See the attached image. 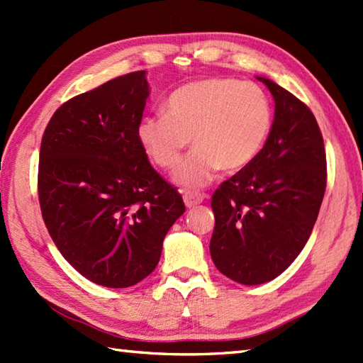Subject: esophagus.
I'll use <instances>...</instances> for the list:
<instances>
[{
    "mask_svg": "<svg viewBox=\"0 0 363 363\" xmlns=\"http://www.w3.org/2000/svg\"><path fill=\"white\" fill-rule=\"evenodd\" d=\"M204 195L199 194V191H186L184 194V203H186L187 207H195L199 203H203Z\"/></svg>",
    "mask_w": 363,
    "mask_h": 363,
    "instance_id": "34e87169",
    "label": "esophagus"
}]
</instances>
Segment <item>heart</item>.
<instances>
[{
    "mask_svg": "<svg viewBox=\"0 0 363 363\" xmlns=\"http://www.w3.org/2000/svg\"><path fill=\"white\" fill-rule=\"evenodd\" d=\"M273 125L267 91L254 82L207 78L184 84L165 99L164 113L145 117L137 138L150 159L172 169L189 142L195 146L176 169L187 189L209 184L217 169L237 172L257 157Z\"/></svg>",
    "mask_w": 363,
    "mask_h": 363,
    "instance_id": "b5f03b06",
    "label": "heart"
}]
</instances>
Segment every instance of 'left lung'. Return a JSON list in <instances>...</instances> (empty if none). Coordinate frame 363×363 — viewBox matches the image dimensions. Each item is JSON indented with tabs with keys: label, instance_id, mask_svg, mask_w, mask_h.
<instances>
[{
	"label": "left lung",
	"instance_id": "obj_1",
	"mask_svg": "<svg viewBox=\"0 0 363 363\" xmlns=\"http://www.w3.org/2000/svg\"><path fill=\"white\" fill-rule=\"evenodd\" d=\"M274 98V121L250 165L212 195L211 256L238 284L285 272L309 240L326 190L325 142L312 111L289 90L257 78Z\"/></svg>",
	"mask_w": 363,
	"mask_h": 363
}]
</instances>
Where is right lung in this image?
Listing matches in <instances>:
<instances>
[{"label": "right lung", "mask_w": 363, "mask_h": 363, "mask_svg": "<svg viewBox=\"0 0 363 363\" xmlns=\"http://www.w3.org/2000/svg\"><path fill=\"white\" fill-rule=\"evenodd\" d=\"M134 72L68 99L46 126L38 203L60 254L89 281L135 285L159 264L162 243L186 212L137 138L148 98Z\"/></svg>", "instance_id": "1"}]
</instances>
